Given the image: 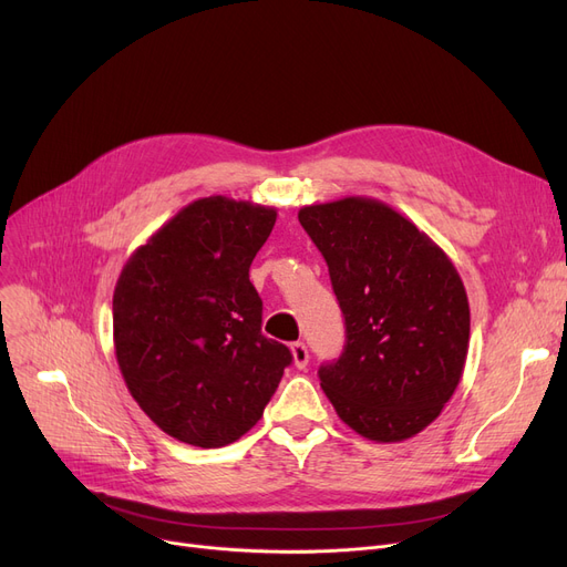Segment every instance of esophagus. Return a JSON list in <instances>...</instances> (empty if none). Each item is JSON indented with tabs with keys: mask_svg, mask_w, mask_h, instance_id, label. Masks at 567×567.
Here are the masks:
<instances>
[{
	"mask_svg": "<svg viewBox=\"0 0 567 567\" xmlns=\"http://www.w3.org/2000/svg\"><path fill=\"white\" fill-rule=\"evenodd\" d=\"M291 359H293V365L299 368V370H303V368L308 365L310 351H308L306 342H293V344H291Z\"/></svg>",
	"mask_w": 567,
	"mask_h": 567,
	"instance_id": "1",
	"label": "esophagus"
}]
</instances>
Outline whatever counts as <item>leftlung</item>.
Segmentation results:
<instances>
[{
	"label": "left lung",
	"mask_w": 567,
	"mask_h": 567,
	"mask_svg": "<svg viewBox=\"0 0 567 567\" xmlns=\"http://www.w3.org/2000/svg\"><path fill=\"white\" fill-rule=\"evenodd\" d=\"M347 326L319 381L361 436L395 443L439 419L464 372L471 312L455 264L393 206L372 197L303 206Z\"/></svg>",
	"instance_id": "left-lung-1"
}]
</instances>
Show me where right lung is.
<instances>
[{
    "label": "right lung",
    "instance_id": "1",
    "mask_svg": "<svg viewBox=\"0 0 567 567\" xmlns=\"http://www.w3.org/2000/svg\"><path fill=\"white\" fill-rule=\"evenodd\" d=\"M276 208L223 195L184 206L140 246L112 296L114 353L133 400L199 449L241 439L274 398L291 351L261 333L250 264Z\"/></svg>",
    "mask_w": 567,
    "mask_h": 567
}]
</instances>
